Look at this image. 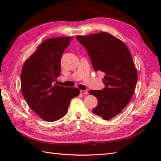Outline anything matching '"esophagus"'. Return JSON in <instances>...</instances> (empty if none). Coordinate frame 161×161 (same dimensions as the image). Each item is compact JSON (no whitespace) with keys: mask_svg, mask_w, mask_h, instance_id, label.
<instances>
[{"mask_svg":"<svg viewBox=\"0 0 161 161\" xmlns=\"http://www.w3.org/2000/svg\"><path fill=\"white\" fill-rule=\"evenodd\" d=\"M80 93L82 94V95H87V94H88V91H85V90H81Z\"/></svg>","mask_w":161,"mask_h":161,"instance_id":"34e87169","label":"esophagus"}]
</instances>
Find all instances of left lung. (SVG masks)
<instances>
[{"label": "left lung", "mask_w": 161, "mask_h": 161, "mask_svg": "<svg viewBox=\"0 0 161 161\" xmlns=\"http://www.w3.org/2000/svg\"><path fill=\"white\" fill-rule=\"evenodd\" d=\"M87 50L95 71L105 74L103 90H91L98 100L92 113L109 120L120 114L129 103L138 80L132 56L125 43L109 33L76 36Z\"/></svg>", "instance_id": "1"}]
</instances>
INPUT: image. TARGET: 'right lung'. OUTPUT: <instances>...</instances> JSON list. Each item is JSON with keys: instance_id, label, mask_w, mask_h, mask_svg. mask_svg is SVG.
<instances>
[{"instance_id": "obj_1", "label": "right lung", "mask_w": 161, "mask_h": 161, "mask_svg": "<svg viewBox=\"0 0 161 161\" xmlns=\"http://www.w3.org/2000/svg\"><path fill=\"white\" fill-rule=\"evenodd\" d=\"M72 37L47 39L24 62L21 73V89L29 107L47 121L61 119L68 111L70 101L80 94L75 87L57 85L60 75L62 53Z\"/></svg>"}]
</instances>
